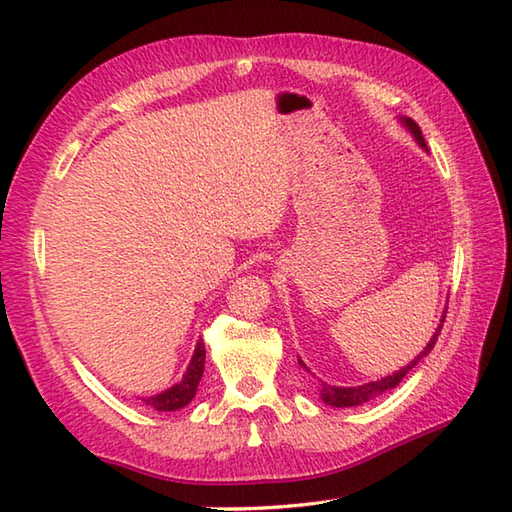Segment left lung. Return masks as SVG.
<instances>
[{
	"instance_id": "1",
	"label": "left lung",
	"mask_w": 512,
	"mask_h": 512,
	"mask_svg": "<svg viewBox=\"0 0 512 512\" xmlns=\"http://www.w3.org/2000/svg\"><path fill=\"white\" fill-rule=\"evenodd\" d=\"M400 121L405 123V127L413 134V138L418 140L420 147H427V143H424V136H422L416 121H411V118H400ZM444 317H447V314H444ZM444 317H442V323H444ZM442 323L438 325L436 334L431 336V341L427 343V347H424V350L416 358H413V361L407 367H402L400 372L391 374L387 378L374 380V383L358 385V387H332L328 383H321V398H323V402H328V405H332V407H356V405H363V402H367L369 398H374L376 394H383V391H387V389H394L400 383V380L409 374V369L416 367L422 361V358L433 350V345H436L438 334L442 330ZM299 363H301V367H306V365H303L301 358H299Z\"/></svg>"
}]
</instances>
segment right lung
<instances>
[{"mask_svg": "<svg viewBox=\"0 0 512 512\" xmlns=\"http://www.w3.org/2000/svg\"><path fill=\"white\" fill-rule=\"evenodd\" d=\"M204 358H206V350H204L202 343H198V347H195V352H193L191 363L187 367V374L182 376L180 383L173 385L167 391H162V394H158L154 398H145L147 405H151L158 411H176V409L187 407L189 402L193 400L195 391H198V385L202 380Z\"/></svg>", "mask_w": 512, "mask_h": 512, "instance_id": "add662e5", "label": "right lung"}]
</instances>
